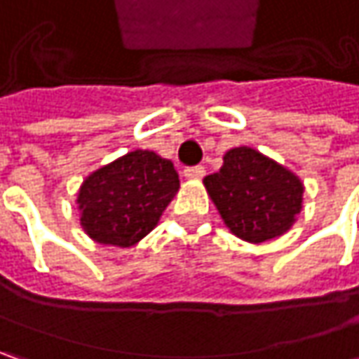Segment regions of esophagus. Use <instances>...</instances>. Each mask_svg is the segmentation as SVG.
Instances as JSON below:
<instances>
[{
    "label": "esophagus",
    "instance_id": "obj_1",
    "mask_svg": "<svg viewBox=\"0 0 359 359\" xmlns=\"http://www.w3.org/2000/svg\"><path fill=\"white\" fill-rule=\"evenodd\" d=\"M203 173H205V170H203L201 165L186 168V170H184V175H186L187 180H200V177H203Z\"/></svg>",
    "mask_w": 359,
    "mask_h": 359
}]
</instances>
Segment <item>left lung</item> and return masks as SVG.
I'll use <instances>...</instances> for the list:
<instances>
[{
  "instance_id": "8db88e82",
  "label": "left lung",
  "mask_w": 359,
  "mask_h": 359,
  "mask_svg": "<svg viewBox=\"0 0 359 359\" xmlns=\"http://www.w3.org/2000/svg\"><path fill=\"white\" fill-rule=\"evenodd\" d=\"M203 186L226 228L248 243L290 231L304 203V184L296 173L248 145L226 151L224 165L205 175Z\"/></svg>"
}]
</instances>
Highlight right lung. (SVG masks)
<instances>
[{"mask_svg":"<svg viewBox=\"0 0 359 359\" xmlns=\"http://www.w3.org/2000/svg\"><path fill=\"white\" fill-rule=\"evenodd\" d=\"M177 189L170 159L133 149L83 180L76 200L79 226L95 243L131 248L158 226Z\"/></svg>","mask_w":359,"mask_h":359,"instance_id":"1","label":"right lung"}]
</instances>
